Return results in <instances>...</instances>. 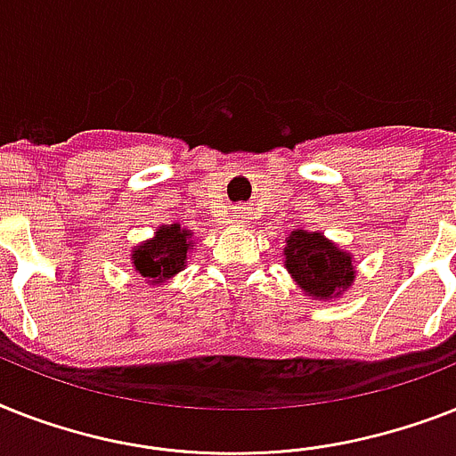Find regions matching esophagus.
<instances>
[{
  "mask_svg": "<svg viewBox=\"0 0 456 456\" xmlns=\"http://www.w3.org/2000/svg\"><path fill=\"white\" fill-rule=\"evenodd\" d=\"M236 217H243V216H240V210H239V216H236Z\"/></svg>",
  "mask_w": 456,
  "mask_h": 456,
  "instance_id": "obj_1",
  "label": "esophagus"
}]
</instances>
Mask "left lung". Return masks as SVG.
Here are the masks:
<instances>
[{
	"label": "left lung",
	"mask_w": 456,
	"mask_h": 456,
	"mask_svg": "<svg viewBox=\"0 0 456 456\" xmlns=\"http://www.w3.org/2000/svg\"><path fill=\"white\" fill-rule=\"evenodd\" d=\"M286 269L314 299L339 297L356 279L354 257L318 232H292L283 248Z\"/></svg>",
	"instance_id": "8db88e82"
}]
</instances>
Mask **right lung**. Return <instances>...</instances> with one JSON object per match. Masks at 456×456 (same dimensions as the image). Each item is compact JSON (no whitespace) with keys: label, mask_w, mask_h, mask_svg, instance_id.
Masks as SVG:
<instances>
[{"label":"right lung","mask_w":456,"mask_h":456,"mask_svg":"<svg viewBox=\"0 0 456 456\" xmlns=\"http://www.w3.org/2000/svg\"><path fill=\"white\" fill-rule=\"evenodd\" d=\"M191 232L180 224H161L154 239L133 248V269L151 286H161L187 266Z\"/></svg>","instance_id":"1"}]
</instances>
